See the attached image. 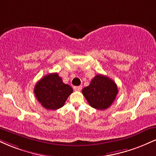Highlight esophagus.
<instances>
[{"label": "esophagus", "mask_w": 156, "mask_h": 156, "mask_svg": "<svg viewBox=\"0 0 156 156\" xmlns=\"http://www.w3.org/2000/svg\"><path fill=\"white\" fill-rule=\"evenodd\" d=\"M73 89H74L75 91H81L82 86H74V87H73Z\"/></svg>", "instance_id": "34e87169"}]
</instances>
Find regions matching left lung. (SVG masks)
Here are the masks:
<instances>
[{"instance_id":"1","label":"left lung","mask_w":156,"mask_h":156,"mask_svg":"<svg viewBox=\"0 0 156 156\" xmlns=\"http://www.w3.org/2000/svg\"><path fill=\"white\" fill-rule=\"evenodd\" d=\"M89 104L97 110H105L112 105L118 94L117 85L108 76L98 74L82 90Z\"/></svg>"}]
</instances>
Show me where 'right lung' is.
<instances>
[{
  "label": "right lung",
  "mask_w": 156,
  "mask_h": 156,
  "mask_svg": "<svg viewBox=\"0 0 156 156\" xmlns=\"http://www.w3.org/2000/svg\"><path fill=\"white\" fill-rule=\"evenodd\" d=\"M34 93L41 105L47 110L62 108L67 97L73 93V88L65 84L58 73H51L43 77L35 84Z\"/></svg>",
  "instance_id": "add662e5"
}]
</instances>
